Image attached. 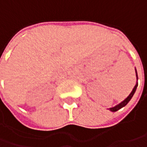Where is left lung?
<instances>
[{"label": "left lung", "instance_id": "left-lung-1", "mask_svg": "<svg viewBox=\"0 0 147 147\" xmlns=\"http://www.w3.org/2000/svg\"><path fill=\"white\" fill-rule=\"evenodd\" d=\"M136 77H137V79H138V73H137V70H136ZM138 83L137 82L136 83V85H135V87L133 88V91H132V92L129 94V96H127V98L125 99L124 100H123L121 103H119V105H115V107H112V108H110V111H112V112H115V111H117V110H119V109H121V108H123V106H125L129 102V100L132 99V97H133V96L134 95V93H135V92H136V89H137V88H138Z\"/></svg>", "mask_w": 147, "mask_h": 147}]
</instances>
